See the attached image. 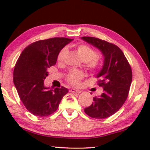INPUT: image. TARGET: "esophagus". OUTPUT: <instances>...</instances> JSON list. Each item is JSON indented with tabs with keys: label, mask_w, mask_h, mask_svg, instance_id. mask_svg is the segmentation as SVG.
<instances>
[{
	"label": "esophagus",
	"mask_w": 150,
	"mask_h": 150,
	"mask_svg": "<svg viewBox=\"0 0 150 150\" xmlns=\"http://www.w3.org/2000/svg\"><path fill=\"white\" fill-rule=\"evenodd\" d=\"M71 93H81V91H79V90H76L75 89H70V91H69Z\"/></svg>",
	"instance_id": "1"
}]
</instances>
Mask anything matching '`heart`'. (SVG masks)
<instances>
[{"label": "heart", "mask_w": 150, "mask_h": 150, "mask_svg": "<svg viewBox=\"0 0 150 150\" xmlns=\"http://www.w3.org/2000/svg\"><path fill=\"white\" fill-rule=\"evenodd\" d=\"M77 50L82 59L85 61V65L89 70L96 71L100 68L102 64L101 59L96 55V52L93 48L87 44H79L77 46ZM67 52V47L61 48L57 55V60L59 61H63ZM84 76L85 74L83 71L72 69L67 74L66 81L71 85H78Z\"/></svg>", "instance_id": "heart-1"}]
</instances>
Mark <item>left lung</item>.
<instances>
[{
	"mask_svg": "<svg viewBox=\"0 0 150 150\" xmlns=\"http://www.w3.org/2000/svg\"><path fill=\"white\" fill-rule=\"evenodd\" d=\"M81 38L99 49L104 57L103 67L97 75V84L103 87V93L93 98L85 112L95 119L109 117L118 111L128 98L132 69L124 52L116 45L93 37Z\"/></svg>",
	"mask_w": 150,
	"mask_h": 150,
	"instance_id": "obj_1",
	"label": "left lung"
}]
</instances>
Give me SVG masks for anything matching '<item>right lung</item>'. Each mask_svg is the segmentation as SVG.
<instances>
[{
    "instance_id": "obj_1",
    "label": "right lung",
    "mask_w": 150,
    "mask_h": 150,
    "mask_svg": "<svg viewBox=\"0 0 150 150\" xmlns=\"http://www.w3.org/2000/svg\"><path fill=\"white\" fill-rule=\"evenodd\" d=\"M72 39L54 38L37 41L20 54L13 70V83L18 96L30 113L46 117L57 110L67 88L44 86L48 69L57 63V55Z\"/></svg>"
}]
</instances>
